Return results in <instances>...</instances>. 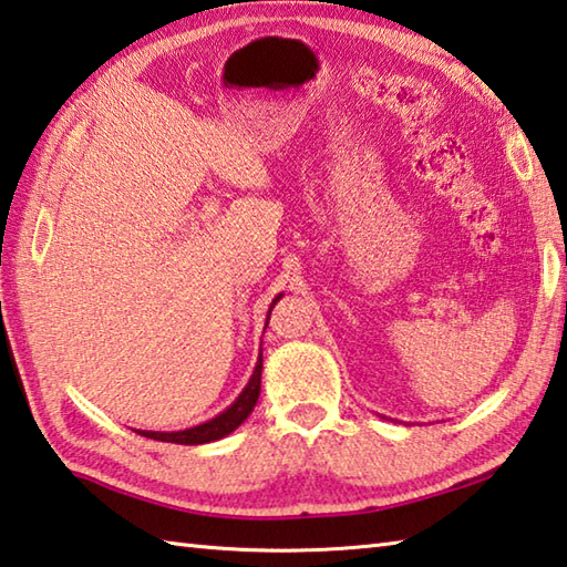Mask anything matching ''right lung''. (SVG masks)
<instances>
[{"mask_svg": "<svg viewBox=\"0 0 567 567\" xmlns=\"http://www.w3.org/2000/svg\"><path fill=\"white\" fill-rule=\"evenodd\" d=\"M278 299H281V296H276V301ZM268 316H271V311H268ZM261 369H264V359L258 355L254 375L244 389V393L238 395L234 405H228V409L221 415H216V419H212L208 423H202V425H196V429H186V431H178V433H158V431H136V433L146 435V439L164 441V443H178V445H198V443H212V441L224 439V435L236 431L238 425H241L248 419V413L254 411V405L258 401V393H261Z\"/></svg>", "mask_w": 567, "mask_h": 567, "instance_id": "right-lung-1", "label": "right lung"}]
</instances>
